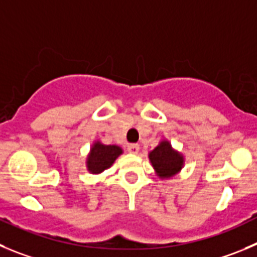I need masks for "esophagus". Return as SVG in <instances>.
<instances>
[{"label":"esophagus","mask_w":257,"mask_h":257,"mask_svg":"<svg viewBox=\"0 0 257 257\" xmlns=\"http://www.w3.org/2000/svg\"><path fill=\"white\" fill-rule=\"evenodd\" d=\"M128 152L133 153V155H137V153L140 152V145H129Z\"/></svg>","instance_id":"34e87169"}]
</instances>
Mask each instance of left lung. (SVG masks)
Listing matches in <instances>:
<instances>
[{"label":"left lung","instance_id":"obj_1","mask_svg":"<svg viewBox=\"0 0 257 257\" xmlns=\"http://www.w3.org/2000/svg\"><path fill=\"white\" fill-rule=\"evenodd\" d=\"M151 165L160 179H170L181 171L185 160L179 151L174 150L169 141H161L160 145L148 153Z\"/></svg>","mask_w":257,"mask_h":257}]
</instances>
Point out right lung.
Wrapping results in <instances>:
<instances>
[{"mask_svg": "<svg viewBox=\"0 0 257 257\" xmlns=\"http://www.w3.org/2000/svg\"><path fill=\"white\" fill-rule=\"evenodd\" d=\"M123 153V150L115 145H102L100 141H96L91 146L90 153L86 158V167L90 174H101L106 169L111 167L119 156Z\"/></svg>", "mask_w": 257, "mask_h": 257, "instance_id": "1", "label": "right lung"}]
</instances>
